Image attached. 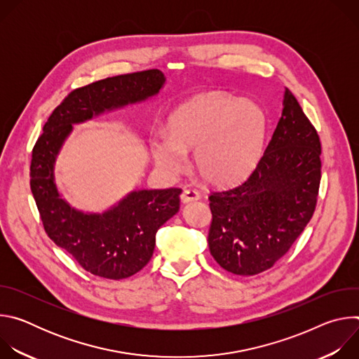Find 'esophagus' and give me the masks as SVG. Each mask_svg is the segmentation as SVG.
<instances>
[{
	"label": "esophagus",
	"instance_id": "34e87169",
	"mask_svg": "<svg viewBox=\"0 0 359 359\" xmlns=\"http://www.w3.org/2000/svg\"><path fill=\"white\" fill-rule=\"evenodd\" d=\"M180 198L183 203H189L193 200H198L200 198V193L196 189H184L180 194Z\"/></svg>",
	"mask_w": 359,
	"mask_h": 359
}]
</instances>
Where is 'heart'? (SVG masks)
Here are the masks:
<instances>
[{
  "label": "heart",
  "mask_w": 359,
  "mask_h": 359,
  "mask_svg": "<svg viewBox=\"0 0 359 359\" xmlns=\"http://www.w3.org/2000/svg\"><path fill=\"white\" fill-rule=\"evenodd\" d=\"M266 132L263 111L247 100L210 92L177 108L169 118V136L151 143L156 165L170 173L194 151V166L209 183L226 184L244 176L257 159Z\"/></svg>",
  "instance_id": "obj_1"
}]
</instances>
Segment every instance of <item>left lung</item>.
Instances as JSON below:
<instances>
[{
	"mask_svg": "<svg viewBox=\"0 0 359 359\" xmlns=\"http://www.w3.org/2000/svg\"><path fill=\"white\" fill-rule=\"evenodd\" d=\"M320 156V136L285 88L283 115L257 166L209 196V247L224 270L259 274L291 248L316 212Z\"/></svg>",
	"mask_w": 359,
	"mask_h": 359,
	"instance_id": "left-lung-1",
	"label": "left lung"
}]
</instances>
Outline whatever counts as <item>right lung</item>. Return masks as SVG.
<instances>
[{
	"label": "right lung",
	"mask_w": 359,
	"mask_h": 359,
	"mask_svg": "<svg viewBox=\"0 0 359 359\" xmlns=\"http://www.w3.org/2000/svg\"><path fill=\"white\" fill-rule=\"evenodd\" d=\"M165 83L159 69L123 74L76 88L54 109L38 137L29 186L48 237L88 273L109 280L140 271L155 250L156 233L179 212L182 189L139 190L104 215H85L61 198L54 163L72 123L156 95Z\"/></svg>",
	"instance_id": "1"
}]
</instances>
